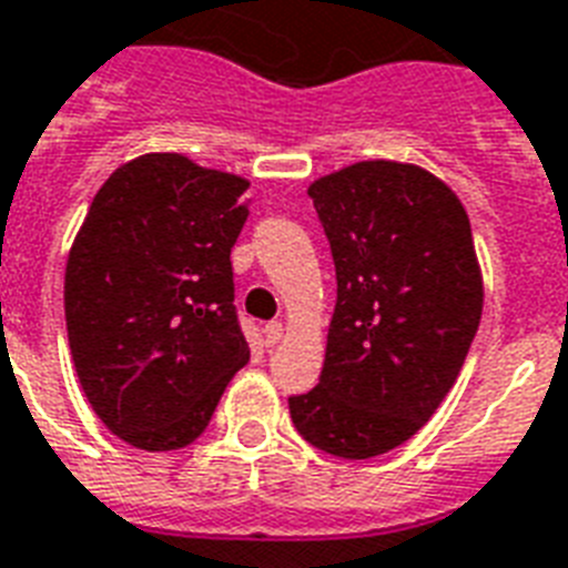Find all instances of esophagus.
<instances>
[{"mask_svg": "<svg viewBox=\"0 0 568 568\" xmlns=\"http://www.w3.org/2000/svg\"><path fill=\"white\" fill-rule=\"evenodd\" d=\"M262 333H265V345L274 347L276 342L283 338V324H280V321H271V324H265V329H262Z\"/></svg>", "mask_w": 568, "mask_h": 568, "instance_id": "esophagus-1", "label": "esophagus"}]
</instances>
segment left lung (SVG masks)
<instances>
[{
	"instance_id": "obj_1",
	"label": "left lung",
	"mask_w": 568,
	"mask_h": 568,
	"mask_svg": "<svg viewBox=\"0 0 568 568\" xmlns=\"http://www.w3.org/2000/svg\"><path fill=\"white\" fill-rule=\"evenodd\" d=\"M310 196L336 265V312L318 386L288 409L318 450L372 459L422 430L466 363L484 312L471 223L415 164H351Z\"/></svg>"
}]
</instances>
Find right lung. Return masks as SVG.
Wrapping results in <instances>:
<instances>
[{
  "label": "right lung",
  "mask_w": 568,
  "mask_h": 568,
  "mask_svg": "<svg viewBox=\"0 0 568 568\" xmlns=\"http://www.w3.org/2000/svg\"><path fill=\"white\" fill-rule=\"evenodd\" d=\"M250 182L176 153L97 191L64 274L70 354L93 413L141 450L185 448L250 359L230 253Z\"/></svg>",
  "instance_id": "obj_1"
}]
</instances>
